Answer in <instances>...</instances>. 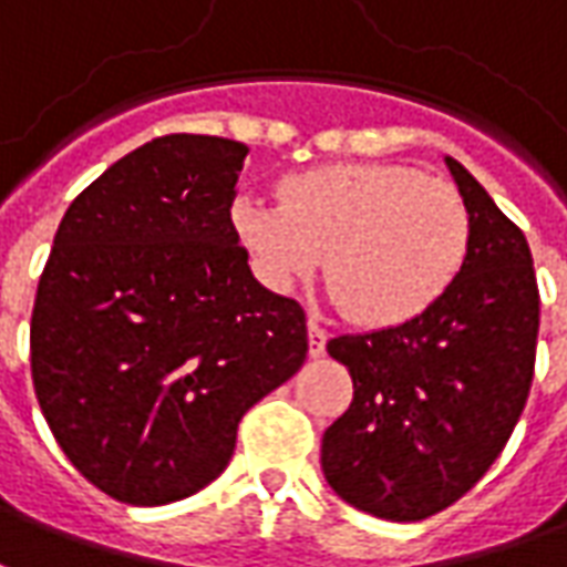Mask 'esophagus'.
Segmentation results:
<instances>
[{
    "instance_id": "obj_1",
    "label": "esophagus",
    "mask_w": 567,
    "mask_h": 567,
    "mask_svg": "<svg viewBox=\"0 0 567 567\" xmlns=\"http://www.w3.org/2000/svg\"><path fill=\"white\" fill-rule=\"evenodd\" d=\"M307 334H310V355L316 359V355H322L324 352V343H328V334H324V328L319 322L307 324Z\"/></svg>"
}]
</instances>
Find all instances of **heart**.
Returning <instances> with one entry per match:
<instances>
[{"mask_svg":"<svg viewBox=\"0 0 567 567\" xmlns=\"http://www.w3.org/2000/svg\"><path fill=\"white\" fill-rule=\"evenodd\" d=\"M229 220L267 288L316 279L352 322L393 328L449 291L470 255V208L449 181L408 165H324L285 177L279 205L239 196Z\"/></svg>","mask_w":567,"mask_h":567,"instance_id":"1","label":"heart"}]
</instances>
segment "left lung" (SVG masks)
Masks as SVG:
<instances>
[{
  "instance_id": "1",
  "label": "left lung",
  "mask_w": 567,
  "mask_h": 567,
  "mask_svg": "<svg viewBox=\"0 0 567 567\" xmlns=\"http://www.w3.org/2000/svg\"><path fill=\"white\" fill-rule=\"evenodd\" d=\"M470 208L463 270L405 324L328 340L352 402L322 435V473L368 516L421 522L461 501L504 451L528 402L540 328L532 248L461 162Z\"/></svg>"
}]
</instances>
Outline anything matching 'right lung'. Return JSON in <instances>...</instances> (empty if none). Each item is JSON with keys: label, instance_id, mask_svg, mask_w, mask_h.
<instances>
[{"label": "right lung", "instance_id": "obj_1", "mask_svg": "<svg viewBox=\"0 0 567 567\" xmlns=\"http://www.w3.org/2000/svg\"><path fill=\"white\" fill-rule=\"evenodd\" d=\"M248 146L165 134L66 208L39 279L30 368L61 451L132 506L227 470L248 408L307 359V316L248 267L229 220Z\"/></svg>", "mask_w": 567, "mask_h": 567}]
</instances>
